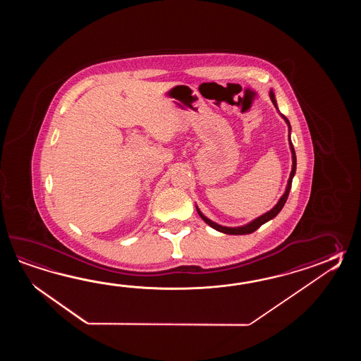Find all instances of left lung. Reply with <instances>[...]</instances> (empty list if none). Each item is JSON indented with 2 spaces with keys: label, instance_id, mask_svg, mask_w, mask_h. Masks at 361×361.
I'll return each instance as SVG.
<instances>
[{
  "label": "left lung",
  "instance_id": "8db88e82",
  "mask_svg": "<svg viewBox=\"0 0 361 361\" xmlns=\"http://www.w3.org/2000/svg\"><path fill=\"white\" fill-rule=\"evenodd\" d=\"M269 98L272 100V103H274V106L276 107L277 112H279V115L281 116L283 118H284L285 123L288 125V129H289V147H290V152H292V171H290V176H289V179H288V183H286V188H285V192L283 193V196L279 199L277 201L276 205L272 207L271 210H269L267 213H264V214L259 215L258 218H255L253 219L252 222L246 223L244 226H238V227H227V226H221V224H218V223L213 222L212 219H209L207 218L205 215L201 213V210H200L199 207L196 205V210H197V213H199L200 216H201V219L204 221V222L209 224L212 228H214V230L219 231V232H222V233H227V235H247V233H252L255 230H258L259 227H261L262 224H264V223L269 222L271 219H274L275 216H276L280 212H281V209L284 207L285 202H286V200H288V196H289V192H290V188H292V182L293 178L295 176V170H297V156H295V151H294V147H293L292 139H290V131H292V126H290V123H289V120L285 117L283 114H280V111H279V107H277V102L276 98H275V92L274 90L271 89L269 90Z\"/></svg>",
  "mask_w": 361,
  "mask_h": 361
}]
</instances>
